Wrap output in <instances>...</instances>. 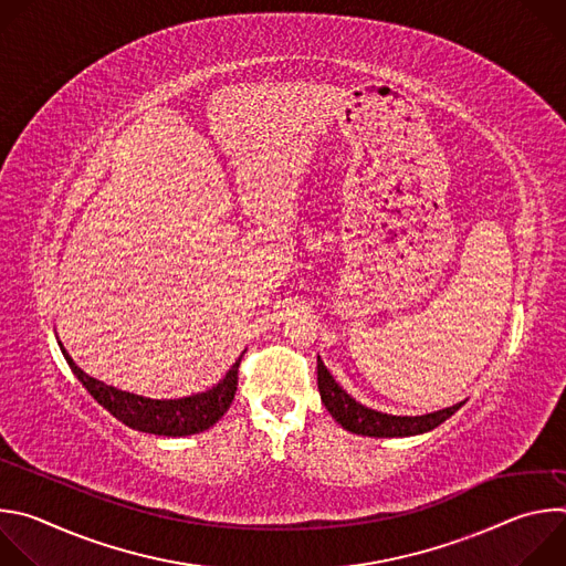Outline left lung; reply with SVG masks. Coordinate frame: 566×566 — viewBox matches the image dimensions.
Returning <instances> with one entry per match:
<instances>
[{"label": "left lung", "mask_w": 566, "mask_h": 566, "mask_svg": "<svg viewBox=\"0 0 566 566\" xmlns=\"http://www.w3.org/2000/svg\"><path fill=\"white\" fill-rule=\"evenodd\" d=\"M317 389L319 398L332 417L349 432L363 437H415L434 430L446 419H450L463 402H457L452 408L423 415V417H391L376 410H369L356 402L327 371L325 363L317 358Z\"/></svg>", "instance_id": "obj_1"}]
</instances>
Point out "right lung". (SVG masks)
<instances>
[{"instance_id":"1","label":"right lung","mask_w":566,"mask_h":566,"mask_svg":"<svg viewBox=\"0 0 566 566\" xmlns=\"http://www.w3.org/2000/svg\"><path fill=\"white\" fill-rule=\"evenodd\" d=\"M62 354L71 367V371L77 376V380L87 387V391L101 402V406L114 415L118 421H123L127 428L138 432H149L158 437H188L199 434L208 428H212L230 408V402L237 391V374L241 358L230 367V371L219 380L212 389L186 398L175 400H154L143 398L123 389H116L112 385H105L92 376H87L80 369L71 356Z\"/></svg>"}]
</instances>
